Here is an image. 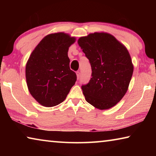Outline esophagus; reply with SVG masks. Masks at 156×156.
Segmentation results:
<instances>
[{"label":"esophagus","mask_w":156,"mask_h":156,"mask_svg":"<svg viewBox=\"0 0 156 156\" xmlns=\"http://www.w3.org/2000/svg\"><path fill=\"white\" fill-rule=\"evenodd\" d=\"M76 75H77V79L78 80L79 78H80V72H76Z\"/></svg>","instance_id":"esophagus-1"}]
</instances>
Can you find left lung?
I'll list each match as a JSON object with an SVG mask.
<instances>
[{
    "label": "left lung",
    "mask_w": 156,
    "mask_h": 156,
    "mask_svg": "<svg viewBox=\"0 0 156 156\" xmlns=\"http://www.w3.org/2000/svg\"><path fill=\"white\" fill-rule=\"evenodd\" d=\"M78 43L91 67L90 80L81 87L87 102L102 110L115 106L125 96L133 75L128 50L107 33L90 34Z\"/></svg>",
    "instance_id": "obj_1"
}]
</instances>
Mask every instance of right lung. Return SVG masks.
I'll use <instances>...</instances> for the list:
<instances>
[{
    "instance_id": "right-lung-1",
    "label": "right lung",
    "mask_w": 156,
    "mask_h": 156,
    "mask_svg": "<svg viewBox=\"0 0 156 156\" xmlns=\"http://www.w3.org/2000/svg\"><path fill=\"white\" fill-rule=\"evenodd\" d=\"M75 38L60 32L46 36L31 53L25 76L30 94L44 107L64 101L77 79L67 52Z\"/></svg>"
}]
</instances>
